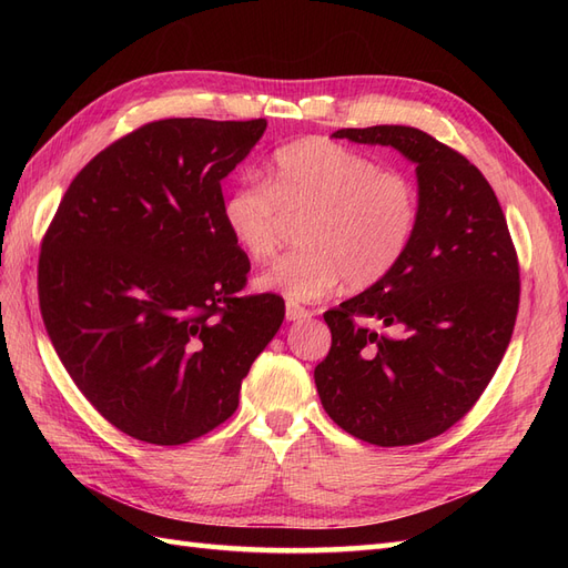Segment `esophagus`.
<instances>
[{
  "mask_svg": "<svg viewBox=\"0 0 568 568\" xmlns=\"http://www.w3.org/2000/svg\"><path fill=\"white\" fill-rule=\"evenodd\" d=\"M307 317H311V311H305L303 305L286 303V320L288 322H301V320H307Z\"/></svg>",
  "mask_w": 568,
  "mask_h": 568,
  "instance_id": "34e87169",
  "label": "esophagus"
}]
</instances>
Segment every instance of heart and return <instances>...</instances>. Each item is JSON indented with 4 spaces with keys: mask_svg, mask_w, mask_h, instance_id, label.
Returning <instances> with one entry per match:
<instances>
[{
    "mask_svg": "<svg viewBox=\"0 0 568 568\" xmlns=\"http://www.w3.org/2000/svg\"><path fill=\"white\" fill-rule=\"evenodd\" d=\"M303 248L257 284L288 301H315L348 282L369 288L403 263L419 227L417 184L367 153L326 136L274 151L267 175H246L222 201V222L251 261L277 253L288 217H303Z\"/></svg>",
    "mask_w": 568,
    "mask_h": 568,
    "instance_id": "b5f03b06",
    "label": "heart"
}]
</instances>
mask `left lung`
<instances>
[{
    "label": "left lung",
    "mask_w": 568,
    "mask_h": 568,
    "mask_svg": "<svg viewBox=\"0 0 568 568\" xmlns=\"http://www.w3.org/2000/svg\"><path fill=\"white\" fill-rule=\"evenodd\" d=\"M417 165L419 227L386 280L324 313L322 407L351 436L395 448L448 432L476 405L519 313V257L480 170L417 128L336 130Z\"/></svg>",
    "instance_id": "1"
}]
</instances>
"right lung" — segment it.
Returning <instances> with one entry per match:
<instances>
[{
  "label": "right lung",
  "mask_w": 568,
  "mask_h": 568,
  "mask_svg": "<svg viewBox=\"0 0 568 568\" xmlns=\"http://www.w3.org/2000/svg\"><path fill=\"white\" fill-rule=\"evenodd\" d=\"M265 118L153 120L84 165L42 239L38 294L65 372L101 417L182 445L234 415L244 376L284 320L244 296L248 255L222 186Z\"/></svg>",
  "instance_id": "add662e5"
}]
</instances>
